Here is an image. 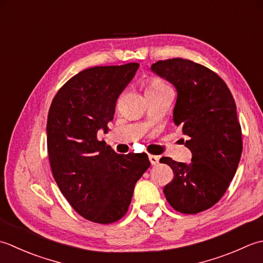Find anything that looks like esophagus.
<instances>
[{"label":"esophagus","mask_w":263,"mask_h":263,"mask_svg":"<svg viewBox=\"0 0 263 263\" xmlns=\"http://www.w3.org/2000/svg\"><path fill=\"white\" fill-rule=\"evenodd\" d=\"M148 159H149V162H151L152 165H157L159 163V157L157 155H148Z\"/></svg>","instance_id":"1"}]
</instances>
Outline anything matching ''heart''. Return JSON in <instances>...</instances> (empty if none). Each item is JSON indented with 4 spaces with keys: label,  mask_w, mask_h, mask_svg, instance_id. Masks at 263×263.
<instances>
[{
    "label": "heart",
    "mask_w": 263,
    "mask_h": 263,
    "mask_svg": "<svg viewBox=\"0 0 263 263\" xmlns=\"http://www.w3.org/2000/svg\"><path fill=\"white\" fill-rule=\"evenodd\" d=\"M167 89H170V87L164 82H162L161 79L152 78L147 84L146 93H158V92H162V90H167Z\"/></svg>",
    "instance_id": "b5f03b06"
}]
</instances>
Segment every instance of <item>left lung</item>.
<instances>
[{
  "label": "left lung",
  "mask_w": 263,
  "mask_h": 263,
  "mask_svg": "<svg viewBox=\"0 0 263 263\" xmlns=\"http://www.w3.org/2000/svg\"><path fill=\"white\" fill-rule=\"evenodd\" d=\"M151 70L176 87L174 122L187 136L192 162L161 158L174 178L164 186L169 204L181 213L208 210L221 199L243 151L236 104L226 83L210 69L181 58L152 64Z\"/></svg>",
  "instance_id": "1"
}]
</instances>
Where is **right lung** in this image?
<instances>
[{
	"mask_svg": "<svg viewBox=\"0 0 263 263\" xmlns=\"http://www.w3.org/2000/svg\"><path fill=\"white\" fill-rule=\"evenodd\" d=\"M139 64L93 67L59 89L47 116V152L63 196L80 216L112 223L125 216L137 180L149 167L146 153L118 154L98 132L108 129L116 102Z\"/></svg>",
	"mask_w": 263,
	"mask_h": 263,
	"instance_id": "obj_1",
	"label": "right lung"
}]
</instances>
